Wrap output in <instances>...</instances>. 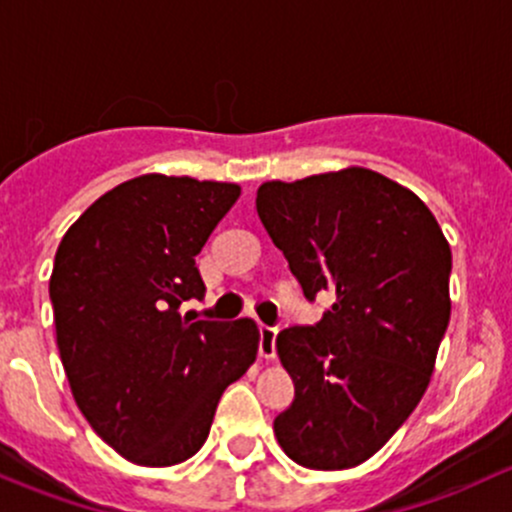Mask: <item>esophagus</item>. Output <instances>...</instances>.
Here are the masks:
<instances>
[{"mask_svg": "<svg viewBox=\"0 0 512 512\" xmlns=\"http://www.w3.org/2000/svg\"><path fill=\"white\" fill-rule=\"evenodd\" d=\"M276 328H268V325H258V355L263 360H273L276 357Z\"/></svg>", "mask_w": 512, "mask_h": 512, "instance_id": "34e87169", "label": "esophagus"}]
</instances>
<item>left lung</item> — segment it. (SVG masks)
<instances>
[{
	"label": "left lung",
	"mask_w": 512,
	"mask_h": 512,
	"mask_svg": "<svg viewBox=\"0 0 512 512\" xmlns=\"http://www.w3.org/2000/svg\"><path fill=\"white\" fill-rule=\"evenodd\" d=\"M256 212L305 298L333 300L318 325L276 337L295 384L278 444L313 471L360 466L429 387L451 318L449 241L412 189L367 167L263 182Z\"/></svg>",
	"instance_id": "left-lung-1"
}]
</instances>
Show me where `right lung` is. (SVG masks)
<instances>
[{
    "label": "right lung",
    "instance_id": "right-lung-1",
    "mask_svg": "<svg viewBox=\"0 0 512 512\" xmlns=\"http://www.w3.org/2000/svg\"><path fill=\"white\" fill-rule=\"evenodd\" d=\"M241 187L140 175L63 234L51 271L56 345L93 431L138 466H175L207 441L224 389L256 362L258 328L197 320L194 256Z\"/></svg>",
    "mask_w": 512,
    "mask_h": 512
}]
</instances>
